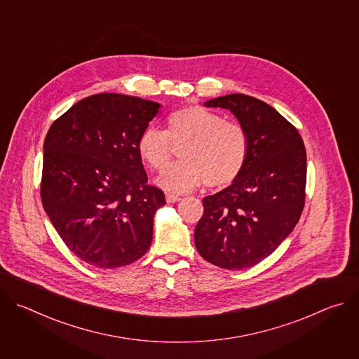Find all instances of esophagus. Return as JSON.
Returning a JSON list of instances; mask_svg holds the SVG:
<instances>
[{
    "instance_id": "1",
    "label": "esophagus",
    "mask_w": 359,
    "mask_h": 359,
    "mask_svg": "<svg viewBox=\"0 0 359 359\" xmlns=\"http://www.w3.org/2000/svg\"><path fill=\"white\" fill-rule=\"evenodd\" d=\"M179 200H180L179 194H173V193H168L166 194V201L168 203H175V201H179Z\"/></svg>"
}]
</instances>
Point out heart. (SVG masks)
Returning a JSON list of instances; mask_svg holds the SVG:
<instances>
[{
  "label": "heart",
  "mask_w": 359,
  "mask_h": 359,
  "mask_svg": "<svg viewBox=\"0 0 359 359\" xmlns=\"http://www.w3.org/2000/svg\"><path fill=\"white\" fill-rule=\"evenodd\" d=\"M166 123V130L147 126L136 143L142 162L156 172L170 162L175 147H182V162L158 177L165 190L183 193L203 182L210 189H223L243 173L250 155V137L243 125L203 107L177 109Z\"/></svg>",
  "instance_id": "1"
}]
</instances>
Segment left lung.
Wrapping results in <instances>:
<instances>
[{"mask_svg":"<svg viewBox=\"0 0 359 359\" xmlns=\"http://www.w3.org/2000/svg\"><path fill=\"white\" fill-rule=\"evenodd\" d=\"M204 105L229 109L238 119L250 137V155L236 182L203 198L194 244L217 267L248 269L269 257L299 220L305 146L295 126L257 97L231 93Z\"/></svg>","mask_w":359,"mask_h":359,"instance_id":"obj_1","label":"left lung"}]
</instances>
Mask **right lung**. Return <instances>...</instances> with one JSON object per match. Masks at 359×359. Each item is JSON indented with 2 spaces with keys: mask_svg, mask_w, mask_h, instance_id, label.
<instances>
[{
  "mask_svg": "<svg viewBox=\"0 0 359 359\" xmlns=\"http://www.w3.org/2000/svg\"><path fill=\"white\" fill-rule=\"evenodd\" d=\"M156 102L119 93L81 99L43 142L42 206L65 245L97 269H118L149 250L153 216L166 204L147 183L137 137Z\"/></svg>",
  "mask_w": 359,
  "mask_h": 359,
  "instance_id": "right-lung-1",
  "label": "right lung"
}]
</instances>
